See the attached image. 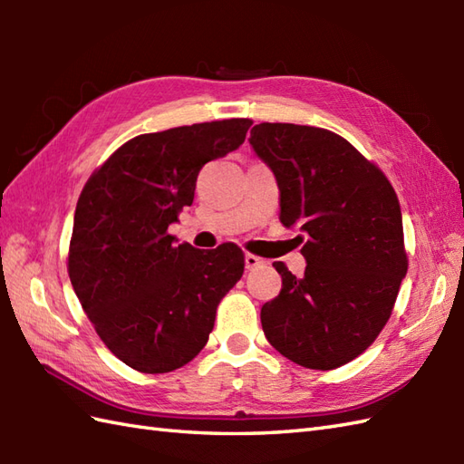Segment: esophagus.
<instances>
[{"label":"esophagus","mask_w":464,"mask_h":464,"mask_svg":"<svg viewBox=\"0 0 464 464\" xmlns=\"http://www.w3.org/2000/svg\"><path fill=\"white\" fill-rule=\"evenodd\" d=\"M263 263H265V261H263L261 257H257V255H251V253L245 255V267H247L249 271H253V269L261 267Z\"/></svg>","instance_id":"obj_1"}]
</instances>
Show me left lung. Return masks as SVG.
I'll return each mask as SVG.
<instances>
[{
    "label": "left lung",
    "mask_w": 464,
    "mask_h": 464,
    "mask_svg": "<svg viewBox=\"0 0 464 464\" xmlns=\"http://www.w3.org/2000/svg\"><path fill=\"white\" fill-rule=\"evenodd\" d=\"M249 143L271 167L285 227H297L303 277L277 261L281 293L261 309L283 357L329 371L353 361L387 324L409 261L397 193L377 165L329 130L259 123Z\"/></svg>",
    "instance_id": "1"
}]
</instances>
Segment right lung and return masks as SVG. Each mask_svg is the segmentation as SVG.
<instances>
[{
    "label": "right lung",
    "instance_id": "1",
    "mask_svg": "<svg viewBox=\"0 0 464 464\" xmlns=\"http://www.w3.org/2000/svg\"><path fill=\"white\" fill-rule=\"evenodd\" d=\"M251 120L143 133L87 179L75 207L67 273L87 317L117 359L140 372H169L195 359L217 304L241 279L243 251H201L167 233L207 161L245 141Z\"/></svg>",
    "mask_w": 464,
    "mask_h": 464
}]
</instances>
